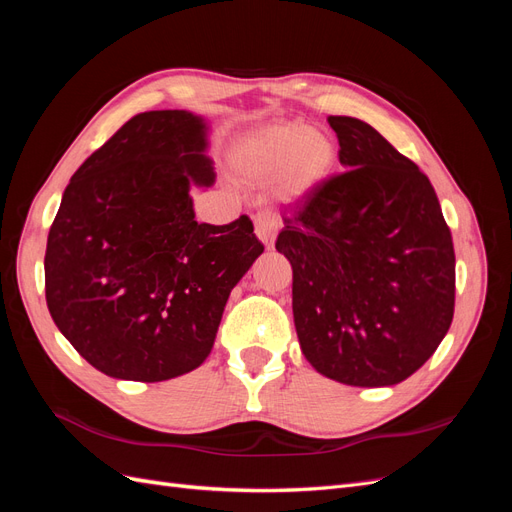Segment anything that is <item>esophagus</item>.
Here are the masks:
<instances>
[{
	"instance_id": "1",
	"label": "esophagus",
	"mask_w": 512,
	"mask_h": 512,
	"mask_svg": "<svg viewBox=\"0 0 512 512\" xmlns=\"http://www.w3.org/2000/svg\"><path fill=\"white\" fill-rule=\"evenodd\" d=\"M254 230L256 237L265 243L267 247H273L275 237H277V218L271 211H258L254 215Z\"/></svg>"
}]
</instances>
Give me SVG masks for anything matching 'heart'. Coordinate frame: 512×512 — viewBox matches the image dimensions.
Masks as SVG:
<instances>
[{
	"label": "heart",
	"mask_w": 512,
	"mask_h": 512,
	"mask_svg": "<svg viewBox=\"0 0 512 512\" xmlns=\"http://www.w3.org/2000/svg\"><path fill=\"white\" fill-rule=\"evenodd\" d=\"M337 151L327 136L301 123H282L243 138L235 164L247 179L262 181L284 173L288 194L301 196L318 185L335 166Z\"/></svg>",
	"instance_id": "heart-1"
}]
</instances>
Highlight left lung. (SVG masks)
Masks as SVG:
<instances>
[{"instance_id":"8db88e82","label":"left lung","mask_w":512,"mask_h":512,"mask_svg":"<svg viewBox=\"0 0 512 512\" xmlns=\"http://www.w3.org/2000/svg\"><path fill=\"white\" fill-rule=\"evenodd\" d=\"M344 173L284 215L305 359L350 386H391L436 352L455 312V250L427 175L354 117L331 115Z\"/></svg>"}]
</instances>
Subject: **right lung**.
Returning <instances> with one entry per match:
<instances>
[{
    "instance_id": "obj_1",
    "label": "right lung",
    "mask_w": 512,
    "mask_h": 512,
    "mask_svg": "<svg viewBox=\"0 0 512 512\" xmlns=\"http://www.w3.org/2000/svg\"><path fill=\"white\" fill-rule=\"evenodd\" d=\"M205 121L134 115L72 175L44 254L57 329L102 374L160 382L215 342L230 290L262 254L247 215L194 220L190 183L211 185Z\"/></svg>"
}]
</instances>
